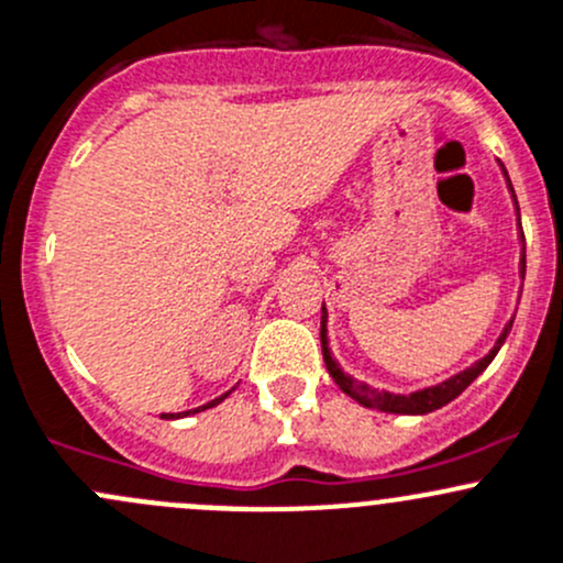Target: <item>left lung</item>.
<instances>
[{"label":"left lung","mask_w":563,"mask_h":563,"mask_svg":"<svg viewBox=\"0 0 563 563\" xmlns=\"http://www.w3.org/2000/svg\"><path fill=\"white\" fill-rule=\"evenodd\" d=\"M504 176H507V170H504ZM507 184H509V178H507ZM509 192H512V184H509ZM512 200H515V192H512ZM515 208H518V200H515ZM518 222H520V217H518ZM520 235H523V230H520ZM520 276H526V252L520 254ZM509 328H512V320H509L507 328L501 330V335L496 339L494 350H490L485 357H479L474 366L461 371V374L450 376V379L442 382V385L426 387V390L409 393V396H398V393H387V390H374V387L366 385V382L352 379V376H346L344 371L339 368V363L333 361V355H330V350H328V311H324V303H322L320 339H322V357H324V366H328V374L333 376L335 385H339L346 396L355 398V401L363 404V407L390 411V415H428V411L442 409L444 404H450L453 398L461 396V393L466 390V387L472 385V382L490 366V361H494L496 352L501 350L504 339H507Z\"/></svg>","instance_id":"1"}]
</instances>
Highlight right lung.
I'll return each instance as SVG.
<instances>
[{
	"mask_svg": "<svg viewBox=\"0 0 563 563\" xmlns=\"http://www.w3.org/2000/svg\"><path fill=\"white\" fill-rule=\"evenodd\" d=\"M224 398H228V393H224V396H219V398H213V401H208L206 407H197V409H189V411H178V415H162V417H165V420H176V417H187V415H195V411H202V409H211V407H217V404H222Z\"/></svg>",
	"mask_w": 563,
	"mask_h": 563,
	"instance_id": "add662e5",
	"label": "right lung"
}]
</instances>
